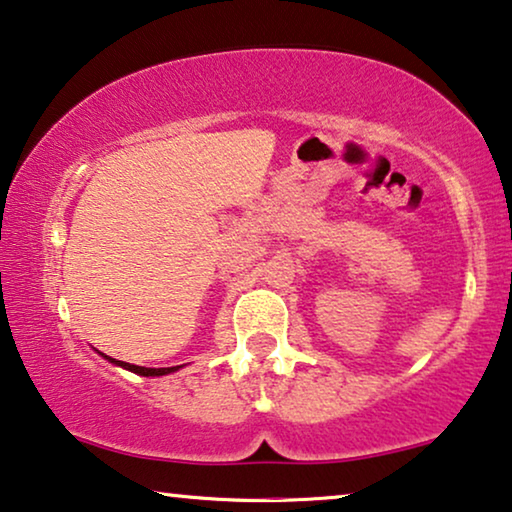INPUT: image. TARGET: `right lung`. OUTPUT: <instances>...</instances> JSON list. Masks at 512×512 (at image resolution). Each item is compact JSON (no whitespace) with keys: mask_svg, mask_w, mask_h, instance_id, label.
<instances>
[{"mask_svg":"<svg viewBox=\"0 0 512 512\" xmlns=\"http://www.w3.org/2000/svg\"><path fill=\"white\" fill-rule=\"evenodd\" d=\"M108 358V355H106ZM110 362H113V365H120V367H124V369H129V372H133V374H140V376H164V374H170V372H177V369L180 367H159V369H154V367H138V365H129V362H122V360H115V358H108Z\"/></svg>","mask_w":512,"mask_h":512,"instance_id":"add662e5","label":"right lung"}]
</instances>
